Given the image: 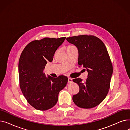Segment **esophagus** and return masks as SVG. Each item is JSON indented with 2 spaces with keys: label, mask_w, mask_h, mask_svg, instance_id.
Masks as SVG:
<instances>
[{
  "label": "esophagus",
  "mask_w": 130,
  "mask_h": 130,
  "mask_svg": "<svg viewBox=\"0 0 130 130\" xmlns=\"http://www.w3.org/2000/svg\"><path fill=\"white\" fill-rule=\"evenodd\" d=\"M72 82V78H68V83H71Z\"/></svg>",
  "instance_id": "34e87169"
}]
</instances>
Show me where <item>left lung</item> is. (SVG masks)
I'll return each instance as SVG.
<instances>
[{
	"instance_id": "1",
	"label": "left lung",
	"mask_w": 130,
	"mask_h": 130,
	"mask_svg": "<svg viewBox=\"0 0 130 130\" xmlns=\"http://www.w3.org/2000/svg\"><path fill=\"white\" fill-rule=\"evenodd\" d=\"M66 40L77 48L78 64L88 72L84 82L80 78L73 79L79 87L73 101L81 108L94 107L104 100L110 87L113 65L106 48L100 38L91 35L75 36Z\"/></svg>"
}]
</instances>
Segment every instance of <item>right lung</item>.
<instances>
[{"mask_svg":"<svg viewBox=\"0 0 130 130\" xmlns=\"http://www.w3.org/2000/svg\"><path fill=\"white\" fill-rule=\"evenodd\" d=\"M66 37H45L33 40L23 51L19 60V86L29 104L40 111L55 105L59 92L65 87L68 78L64 75L47 77L44 70L53 60L54 54Z\"/></svg>","mask_w":130,"mask_h":130,"instance_id":"right-lung-1","label":"right lung"}]
</instances>
